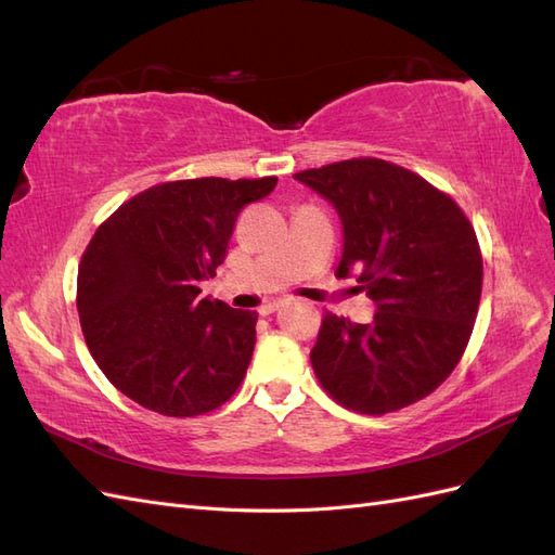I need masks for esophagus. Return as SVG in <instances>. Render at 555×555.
Listing matches in <instances>:
<instances>
[{
    "mask_svg": "<svg viewBox=\"0 0 555 555\" xmlns=\"http://www.w3.org/2000/svg\"><path fill=\"white\" fill-rule=\"evenodd\" d=\"M282 308V300H273V304H263L261 308H259V314H273L275 310H280Z\"/></svg>",
    "mask_w": 555,
    "mask_h": 555,
    "instance_id": "esophagus-1",
    "label": "esophagus"
}]
</instances>
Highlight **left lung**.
Instances as JSON below:
<instances>
[{"label":"left lung","instance_id":"obj_1","mask_svg":"<svg viewBox=\"0 0 555 555\" xmlns=\"http://www.w3.org/2000/svg\"><path fill=\"white\" fill-rule=\"evenodd\" d=\"M338 210L335 275L357 273L377 306L371 324L326 312L310 361L333 400L386 414L426 398L459 365L473 333L483 263L456 201L398 164L361 157L300 171Z\"/></svg>","mask_w":555,"mask_h":555}]
</instances>
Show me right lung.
<instances>
[{
  "instance_id": "obj_1",
  "label": "right lung",
  "mask_w": 555,
  "mask_h": 555,
  "mask_svg": "<svg viewBox=\"0 0 555 555\" xmlns=\"http://www.w3.org/2000/svg\"><path fill=\"white\" fill-rule=\"evenodd\" d=\"M278 178L155 184L94 231L78 266V317L117 391L164 416L212 412L238 391L257 312L201 298L241 210Z\"/></svg>"
}]
</instances>
